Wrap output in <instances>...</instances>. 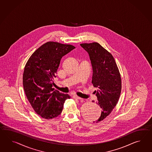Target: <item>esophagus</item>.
Returning a JSON list of instances; mask_svg holds the SVG:
<instances>
[{
	"mask_svg": "<svg viewBox=\"0 0 152 152\" xmlns=\"http://www.w3.org/2000/svg\"><path fill=\"white\" fill-rule=\"evenodd\" d=\"M73 98L76 99H82L81 98L78 96H76V95H74V96H73Z\"/></svg>",
	"mask_w": 152,
	"mask_h": 152,
	"instance_id": "obj_1",
	"label": "esophagus"
}]
</instances>
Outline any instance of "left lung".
<instances>
[{"label": "left lung", "mask_w": 152, "mask_h": 152, "mask_svg": "<svg viewBox=\"0 0 152 152\" xmlns=\"http://www.w3.org/2000/svg\"><path fill=\"white\" fill-rule=\"evenodd\" d=\"M80 45L88 53L92 67V83L98 88V102L102 109L98 122L110 114L118 103L121 90V79L113 56L99 43H83Z\"/></svg>", "instance_id": "1"}]
</instances>
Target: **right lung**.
Masks as SVG:
<instances>
[{"instance_id": "right-lung-1", "label": "right lung", "mask_w": 152, "mask_h": 152, "mask_svg": "<svg viewBox=\"0 0 152 152\" xmlns=\"http://www.w3.org/2000/svg\"><path fill=\"white\" fill-rule=\"evenodd\" d=\"M75 48L70 45L49 42L31 56L24 69L23 86L27 99L37 114L52 119L61 114L71 96L54 91V78L63 56Z\"/></svg>"}]
</instances>
